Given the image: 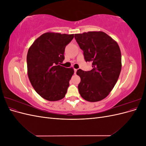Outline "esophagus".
Listing matches in <instances>:
<instances>
[{"label": "esophagus", "instance_id": "obj_1", "mask_svg": "<svg viewBox=\"0 0 146 146\" xmlns=\"http://www.w3.org/2000/svg\"><path fill=\"white\" fill-rule=\"evenodd\" d=\"M77 69H74V74H76V72H77Z\"/></svg>", "mask_w": 146, "mask_h": 146}]
</instances>
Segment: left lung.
Returning a JSON list of instances; mask_svg holds the SVG:
<instances>
[{
    "mask_svg": "<svg viewBox=\"0 0 146 146\" xmlns=\"http://www.w3.org/2000/svg\"><path fill=\"white\" fill-rule=\"evenodd\" d=\"M83 51L86 61H91L92 69H78L81 78L79 93L85 100L94 102L105 99L118 80L121 70V53L117 43L103 32L75 34Z\"/></svg>",
    "mask_w": 146,
    "mask_h": 146,
    "instance_id": "left-lung-1",
    "label": "left lung"
}]
</instances>
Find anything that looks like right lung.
<instances>
[{
  "label": "right lung",
  "instance_id": "add662e5",
  "mask_svg": "<svg viewBox=\"0 0 146 146\" xmlns=\"http://www.w3.org/2000/svg\"><path fill=\"white\" fill-rule=\"evenodd\" d=\"M74 36V34L45 33L29 48L27 55L29 80L37 93L46 100H61L67 92L74 71L60 64L64 60L65 47Z\"/></svg>",
  "mask_w": 146,
  "mask_h": 146
}]
</instances>
